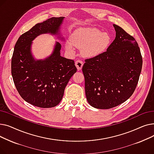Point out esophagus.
<instances>
[{"label":"esophagus","instance_id":"obj_1","mask_svg":"<svg viewBox=\"0 0 154 154\" xmlns=\"http://www.w3.org/2000/svg\"><path fill=\"white\" fill-rule=\"evenodd\" d=\"M75 66H76L77 70H80L82 69V67H83L84 63H83V62H82V60H77L75 61Z\"/></svg>","mask_w":154,"mask_h":154}]
</instances>
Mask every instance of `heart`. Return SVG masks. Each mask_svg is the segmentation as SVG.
Masks as SVG:
<instances>
[{
    "instance_id": "b5f03b06",
    "label": "heart",
    "mask_w": 154,
    "mask_h": 154,
    "mask_svg": "<svg viewBox=\"0 0 154 154\" xmlns=\"http://www.w3.org/2000/svg\"><path fill=\"white\" fill-rule=\"evenodd\" d=\"M111 37L107 32H103L95 28H80L70 37V42L66 43L68 50L73 51L74 45L83 48L84 55L92 57L102 54L110 45Z\"/></svg>"
}]
</instances>
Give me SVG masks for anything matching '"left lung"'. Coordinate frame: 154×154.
<instances>
[{"mask_svg":"<svg viewBox=\"0 0 154 154\" xmlns=\"http://www.w3.org/2000/svg\"><path fill=\"white\" fill-rule=\"evenodd\" d=\"M116 36L106 52L86 59L82 67L87 100L99 109L115 107L133 94L142 67L135 38L114 24Z\"/></svg>","mask_w":154,"mask_h":154,"instance_id":"left-lung-1","label":"left lung"}]
</instances>
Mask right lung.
Masks as SVG:
<instances>
[{"mask_svg": "<svg viewBox=\"0 0 154 154\" xmlns=\"http://www.w3.org/2000/svg\"><path fill=\"white\" fill-rule=\"evenodd\" d=\"M63 19L52 17L37 23L20 36L14 47L11 72L15 86L24 100L38 107L57 106L70 79L77 72L74 61L60 55L59 42L44 59H35L32 54V41L39 35L51 34L64 40L60 34Z\"/></svg>", "mask_w": 154, "mask_h": 154, "instance_id": "1", "label": "right lung"}]
</instances>
